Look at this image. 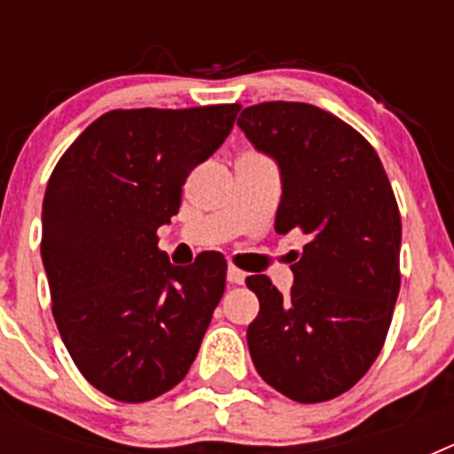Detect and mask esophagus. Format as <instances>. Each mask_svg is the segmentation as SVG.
I'll use <instances>...</instances> for the list:
<instances>
[{"mask_svg":"<svg viewBox=\"0 0 454 454\" xmlns=\"http://www.w3.org/2000/svg\"><path fill=\"white\" fill-rule=\"evenodd\" d=\"M227 282H230V284H243V282H246V272L239 270L236 266H230V268H227Z\"/></svg>","mask_w":454,"mask_h":454,"instance_id":"1","label":"esophagus"}]
</instances>
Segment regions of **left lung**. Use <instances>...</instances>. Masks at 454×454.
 <instances>
[{
    "label": "left lung",
    "mask_w": 454,
    "mask_h": 454,
    "mask_svg": "<svg viewBox=\"0 0 454 454\" xmlns=\"http://www.w3.org/2000/svg\"><path fill=\"white\" fill-rule=\"evenodd\" d=\"M239 127L282 175L275 231L309 239L282 295L247 277L259 316L247 327L256 372L295 403L355 387L387 339L400 291L403 224L372 145L350 124L302 102L247 106Z\"/></svg>",
    "instance_id": "obj_1"
}]
</instances>
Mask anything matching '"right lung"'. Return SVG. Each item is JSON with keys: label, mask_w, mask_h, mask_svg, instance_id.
<instances>
[{"label": "right lung", "mask_w": 454, "mask_h": 454, "mask_svg": "<svg viewBox=\"0 0 454 454\" xmlns=\"http://www.w3.org/2000/svg\"><path fill=\"white\" fill-rule=\"evenodd\" d=\"M240 104L108 111L56 163L43 200L51 314L82 375L108 398L147 403L177 387L224 293L227 262L172 266L156 230L182 204Z\"/></svg>", "instance_id": "add662e5"}]
</instances>
